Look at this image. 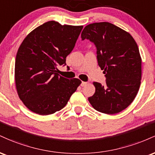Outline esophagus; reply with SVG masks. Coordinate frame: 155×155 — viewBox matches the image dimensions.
<instances>
[{
	"instance_id": "34e87169",
	"label": "esophagus",
	"mask_w": 155,
	"mask_h": 155,
	"mask_svg": "<svg viewBox=\"0 0 155 155\" xmlns=\"http://www.w3.org/2000/svg\"><path fill=\"white\" fill-rule=\"evenodd\" d=\"M87 84V82H85V81H82V82L81 83V87H85Z\"/></svg>"
}]
</instances>
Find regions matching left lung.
I'll list each match as a JSON object with an SVG mask.
<instances>
[{"label": "left lung", "mask_w": 155, "mask_h": 155, "mask_svg": "<svg viewBox=\"0 0 155 155\" xmlns=\"http://www.w3.org/2000/svg\"><path fill=\"white\" fill-rule=\"evenodd\" d=\"M81 37L97 49V60L104 70L106 85L93 82L95 92L88 97L92 106L101 113L114 114L130 105L138 93L141 79V58L132 35L107 22L90 24Z\"/></svg>", "instance_id": "left-lung-1"}]
</instances>
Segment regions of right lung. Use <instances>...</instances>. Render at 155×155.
Here are the masks:
<instances>
[{"label": "right lung", "mask_w": 155, "mask_h": 155, "mask_svg": "<svg viewBox=\"0 0 155 155\" xmlns=\"http://www.w3.org/2000/svg\"><path fill=\"white\" fill-rule=\"evenodd\" d=\"M83 26L62 25L49 21L23 40L15 60L17 93L25 106L40 115H49L65 106L81 81L57 73L65 65Z\"/></svg>", "instance_id": "right-lung-1"}]
</instances>
